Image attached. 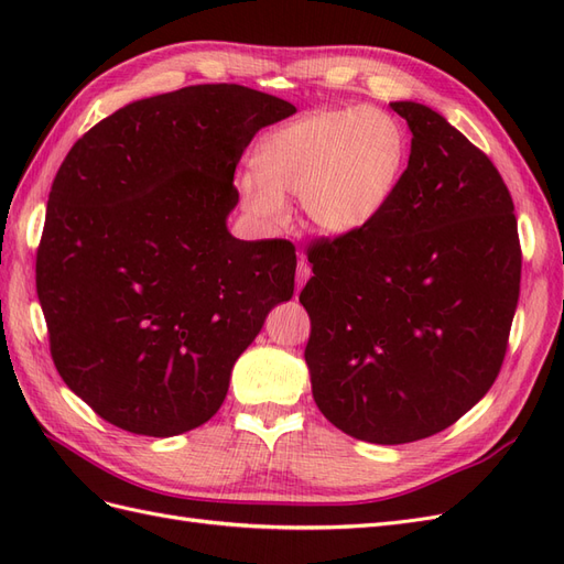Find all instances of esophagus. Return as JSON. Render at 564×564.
Returning a JSON list of instances; mask_svg holds the SVG:
<instances>
[{
	"mask_svg": "<svg viewBox=\"0 0 564 564\" xmlns=\"http://www.w3.org/2000/svg\"><path fill=\"white\" fill-rule=\"evenodd\" d=\"M308 278H311V268H308V263L303 261V256H301V261L296 265V282H299V286H303L305 282H308Z\"/></svg>",
	"mask_w": 564,
	"mask_h": 564,
	"instance_id": "34e87169",
	"label": "esophagus"
}]
</instances>
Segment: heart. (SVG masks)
Returning a JSON list of instances; mask_svg holds the SVG:
<instances>
[{
  "mask_svg": "<svg viewBox=\"0 0 564 564\" xmlns=\"http://www.w3.org/2000/svg\"><path fill=\"white\" fill-rule=\"evenodd\" d=\"M404 131L379 108H332L270 133L259 172L240 181L245 209L259 224L284 220V195L303 202L311 224L329 235L365 228L381 214L402 176Z\"/></svg>",
  "mask_w": 564,
  "mask_h": 564,
  "instance_id": "heart-1",
  "label": "heart"
}]
</instances>
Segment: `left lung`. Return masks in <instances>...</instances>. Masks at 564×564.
<instances>
[{
	"label": "left lung",
	"instance_id": "left-lung-1",
	"mask_svg": "<svg viewBox=\"0 0 564 564\" xmlns=\"http://www.w3.org/2000/svg\"><path fill=\"white\" fill-rule=\"evenodd\" d=\"M412 131L395 193L365 228L319 240L299 301L319 412L373 445L449 429L501 369L520 296L513 199L445 117L390 104Z\"/></svg>",
	"mask_w": 564,
	"mask_h": 564
}]
</instances>
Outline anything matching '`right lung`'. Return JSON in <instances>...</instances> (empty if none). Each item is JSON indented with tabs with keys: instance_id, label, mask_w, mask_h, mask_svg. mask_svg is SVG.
Segmentation results:
<instances>
[{
	"instance_id": "right-lung-1",
	"label": "right lung",
	"mask_w": 564,
	"mask_h": 564,
	"mask_svg": "<svg viewBox=\"0 0 564 564\" xmlns=\"http://www.w3.org/2000/svg\"><path fill=\"white\" fill-rule=\"evenodd\" d=\"M282 98L197 84L133 100L67 152L37 296L65 386L117 429L172 437L224 404L268 313L294 296L286 240H237L235 169Z\"/></svg>"
}]
</instances>
